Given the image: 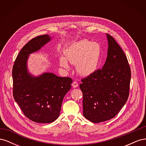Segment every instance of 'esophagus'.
Here are the masks:
<instances>
[{
    "instance_id": "1",
    "label": "esophagus",
    "mask_w": 146,
    "mask_h": 146,
    "mask_svg": "<svg viewBox=\"0 0 146 146\" xmlns=\"http://www.w3.org/2000/svg\"><path fill=\"white\" fill-rule=\"evenodd\" d=\"M72 86H73V88H77V87L78 86V83L77 82L74 81L72 83Z\"/></svg>"
}]
</instances>
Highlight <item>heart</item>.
<instances>
[{
	"label": "heart",
	"mask_w": 146,
	"mask_h": 146,
	"mask_svg": "<svg viewBox=\"0 0 146 146\" xmlns=\"http://www.w3.org/2000/svg\"><path fill=\"white\" fill-rule=\"evenodd\" d=\"M65 58L61 57L60 63L62 67L68 69L67 60L76 65L77 72L82 76L89 75L97 69L101 61L102 48L99 43L82 39L75 42L66 50Z\"/></svg>",
	"instance_id": "b5f03b06"
}]
</instances>
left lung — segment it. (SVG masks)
<instances>
[{"label": "left lung", "mask_w": 146, "mask_h": 146, "mask_svg": "<svg viewBox=\"0 0 146 146\" xmlns=\"http://www.w3.org/2000/svg\"><path fill=\"white\" fill-rule=\"evenodd\" d=\"M107 35V58L102 69L82 79L83 115L92 122L110 120L120 111L129 96L131 70L114 38Z\"/></svg>", "instance_id": "8db88e82"}]
</instances>
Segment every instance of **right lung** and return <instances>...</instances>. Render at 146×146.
<instances>
[{"label":"right lung","mask_w":146,"mask_h":146,"mask_svg":"<svg viewBox=\"0 0 146 146\" xmlns=\"http://www.w3.org/2000/svg\"><path fill=\"white\" fill-rule=\"evenodd\" d=\"M50 40L48 35L30 40L22 48L13 66V95L24 115L35 122L50 123L58 117L65 94L72 79L44 73L33 77L28 73L27 60L31 53Z\"/></svg>","instance_id":"add662e5"}]
</instances>
